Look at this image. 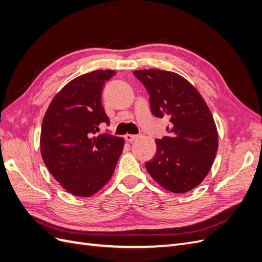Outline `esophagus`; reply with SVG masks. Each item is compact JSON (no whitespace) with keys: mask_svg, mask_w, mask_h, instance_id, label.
<instances>
[{"mask_svg":"<svg viewBox=\"0 0 262 262\" xmlns=\"http://www.w3.org/2000/svg\"><path fill=\"white\" fill-rule=\"evenodd\" d=\"M124 139L128 142H133V141H136L137 139H139V136H137V134H125Z\"/></svg>","mask_w":262,"mask_h":262,"instance_id":"esophagus-1","label":"esophagus"}]
</instances>
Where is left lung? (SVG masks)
I'll list each match as a JSON object with an SVG mask.
<instances>
[{
    "label": "left lung",
    "mask_w": 262,
    "mask_h": 262,
    "mask_svg": "<svg viewBox=\"0 0 262 262\" xmlns=\"http://www.w3.org/2000/svg\"><path fill=\"white\" fill-rule=\"evenodd\" d=\"M133 74L149 94L152 114L170 121L168 136L155 140L157 152L145 167L168 191L188 192L207 177L219 147L216 125L207 102L177 73L149 69Z\"/></svg>",
    "instance_id": "8db88e82"
}]
</instances>
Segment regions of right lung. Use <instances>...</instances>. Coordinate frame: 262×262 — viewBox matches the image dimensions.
Wrapping results in <instances>:
<instances>
[{"instance_id":"add662e5","label":"right lung","mask_w":262,"mask_h":262,"mask_svg":"<svg viewBox=\"0 0 262 262\" xmlns=\"http://www.w3.org/2000/svg\"><path fill=\"white\" fill-rule=\"evenodd\" d=\"M116 74L97 70L78 76L55 95L45 114L40 150L47 168L68 192L91 196L112 178L124 141L110 133L101 93Z\"/></svg>"}]
</instances>
